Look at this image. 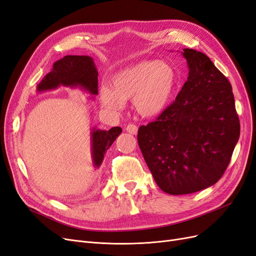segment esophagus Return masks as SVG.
Listing matches in <instances>:
<instances>
[{"instance_id": "34e87169", "label": "esophagus", "mask_w": 256, "mask_h": 256, "mask_svg": "<svg viewBox=\"0 0 256 256\" xmlns=\"http://www.w3.org/2000/svg\"><path fill=\"white\" fill-rule=\"evenodd\" d=\"M126 132H128L130 134H133V135H137L138 133V128L135 124H128L126 126Z\"/></svg>"}]
</instances>
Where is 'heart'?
Instances as JSON below:
<instances>
[{"label":"heart","instance_id":"b5f03b06","mask_svg":"<svg viewBox=\"0 0 256 256\" xmlns=\"http://www.w3.org/2000/svg\"><path fill=\"white\" fill-rule=\"evenodd\" d=\"M176 80V71L169 62L142 60L114 74L110 88L101 90V101L106 108L119 112L124 102L133 100L140 116L154 118L169 104Z\"/></svg>","mask_w":256,"mask_h":256}]
</instances>
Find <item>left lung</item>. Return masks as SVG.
<instances>
[{"instance_id":"8db88e82","label":"left lung","mask_w":256,"mask_h":256,"mask_svg":"<svg viewBox=\"0 0 256 256\" xmlns=\"http://www.w3.org/2000/svg\"><path fill=\"white\" fill-rule=\"evenodd\" d=\"M188 78L176 101L138 130V146L154 180L169 194L216 184L240 134L228 78L202 52L184 48Z\"/></svg>"}]
</instances>
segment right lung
<instances>
[{
	"label": "right lung",
	"mask_w": 256,
	"mask_h": 256,
	"mask_svg": "<svg viewBox=\"0 0 256 256\" xmlns=\"http://www.w3.org/2000/svg\"><path fill=\"white\" fill-rule=\"evenodd\" d=\"M98 70L94 58L87 55H67L53 64L52 70L37 85V92H50L58 87L80 88L92 96L98 94ZM122 128L110 130L92 128L90 130V149L92 164L100 168L106 151L121 134Z\"/></svg>",
	"instance_id": "add662e5"
}]
</instances>
